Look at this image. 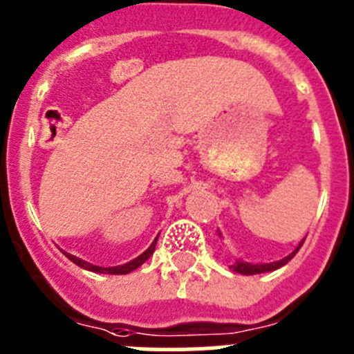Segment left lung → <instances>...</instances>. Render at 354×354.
<instances>
[{"instance_id":"1","label":"left lung","mask_w":354,"mask_h":354,"mask_svg":"<svg viewBox=\"0 0 354 354\" xmlns=\"http://www.w3.org/2000/svg\"><path fill=\"white\" fill-rule=\"evenodd\" d=\"M303 241H305V239H301V243L298 245V248L294 250L292 253H289L287 257H283L282 261L270 262V264H250V262L236 261L232 266H230V268H232V270L236 271V273H239V274H261V273H268V271H274V270H278V268L286 266L287 262H289L290 259L296 255V253H298V250L301 248V245H303Z\"/></svg>"}]
</instances>
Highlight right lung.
<instances>
[{
	"label": "right lung",
	"instance_id": "add662e5",
	"mask_svg": "<svg viewBox=\"0 0 354 354\" xmlns=\"http://www.w3.org/2000/svg\"><path fill=\"white\" fill-rule=\"evenodd\" d=\"M156 243H158V237L154 239V243L149 246V248L145 250V252L140 255V257L133 259L131 262H126V264H122V266H113V268H102V266H93L90 264V262H84L83 259L80 257H74V255H71V253H65L67 255L68 261H72L76 266H80V268H83V270H88V271H93V273H104V274H127L131 273V271H134L136 268H140V266L143 264V262L147 261V259L154 253L156 250Z\"/></svg>",
	"mask_w": 354,
	"mask_h": 354
}]
</instances>
